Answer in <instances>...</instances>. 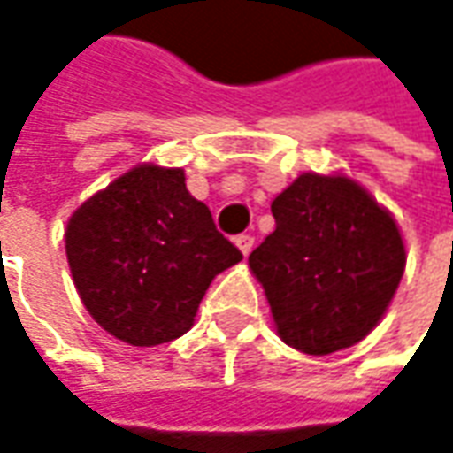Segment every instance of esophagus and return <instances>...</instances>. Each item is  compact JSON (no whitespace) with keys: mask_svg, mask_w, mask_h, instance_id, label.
Here are the masks:
<instances>
[{"mask_svg":"<svg viewBox=\"0 0 453 453\" xmlns=\"http://www.w3.org/2000/svg\"><path fill=\"white\" fill-rule=\"evenodd\" d=\"M234 242H236V247H239V252L244 254V257H247V254L254 250V236L252 234H239Z\"/></svg>","mask_w":453,"mask_h":453,"instance_id":"esophagus-1","label":"esophagus"}]
</instances>
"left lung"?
I'll list each match as a JSON object with an SVG mask.
<instances>
[{
	"label": "left lung",
	"instance_id": "obj_1",
	"mask_svg": "<svg viewBox=\"0 0 453 453\" xmlns=\"http://www.w3.org/2000/svg\"><path fill=\"white\" fill-rule=\"evenodd\" d=\"M252 254L280 338L307 356L350 348L388 310L406 270L395 219L348 176L303 173L272 201Z\"/></svg>",
	"mask_w": 453,
	"mask_h": 453
}]
</instances>
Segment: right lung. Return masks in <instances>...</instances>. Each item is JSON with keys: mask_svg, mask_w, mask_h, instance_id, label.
I'll return each mask as SVG.
<instances>
[{"mask_svg": "<svg viewBox=\"0 0 453 453\" xmlns=\"http://www.w3.org/2000/svg\"><path fill=\"white\" fill-rule=\"evenodd\" d=\"M65 252L93 320L138 348L191 330L211 280L242 259L188 194L183 168L153 164L85 201L67 221Z\"/></svg>", "mask_w": 453, "mask_h": 453, "instance_id": "obj_1", "label": "right lung"}]
</instances>
